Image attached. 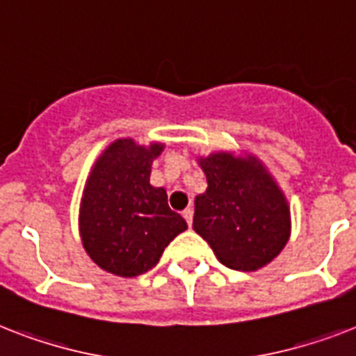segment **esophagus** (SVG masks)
Listing matches in <instances>:
<instances>
[{
	"label": "esophagus",
	"mask_w": 356,
	"mask_h": 356,
	"mask_svg": "<svg viewBox=\"0 0 356 356\" xmlns=\"http://www.w3.org/2000/svg\"><path fill=\"white\" fill-rule=\"evenodd\" d=\"M183 218L186 219L188 227H192V221H193V210H192V208H186V210H184Z\"/></svg>",
	"instance_id": "34e87169"
}]
</instances>
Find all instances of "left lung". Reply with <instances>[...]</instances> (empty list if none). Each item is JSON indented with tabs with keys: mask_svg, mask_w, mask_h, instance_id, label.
Returning a JSON list of instances; mask_svg holds the SVG:
<instances>
[{
	"mask_svg": "<svg viewBox=\"0 0 356 356\" xmlns=\"http://www.w3.org/2000/svg\"><path fill=\"white\" fill-rule=\"evenodd\" d=\"M208 188L195 197L193 230L225 267L258 270L291 238V208L267 166L252 153L199 157Z\"/></svg>",
	"mask_w": 356,
	"mask_h": 356,
	"instance_id": "8db88e82",
	"label": "left lung"
}]
</instances>
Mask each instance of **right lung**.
Segmentation results:
<instances>
[{
	"mask_svg": "<svg viewBox=\"0 0 356 356\" xmlns=\"http://www.w3.org/2000/svg\"><path fill=\"white\" fill-rule=\"evenodd\" d=\"M163 143L148 146L117 138L95 161L83 186L78 228L98 267L122 278L148 273L164 248L188 228L168 207L164 188L149 183Z\"/></svg>",
	"mask_w": 356,
	"mask_h": 356,
	"instance_id": "add662e5",
	"label": "right lung"
}]
</instances>
